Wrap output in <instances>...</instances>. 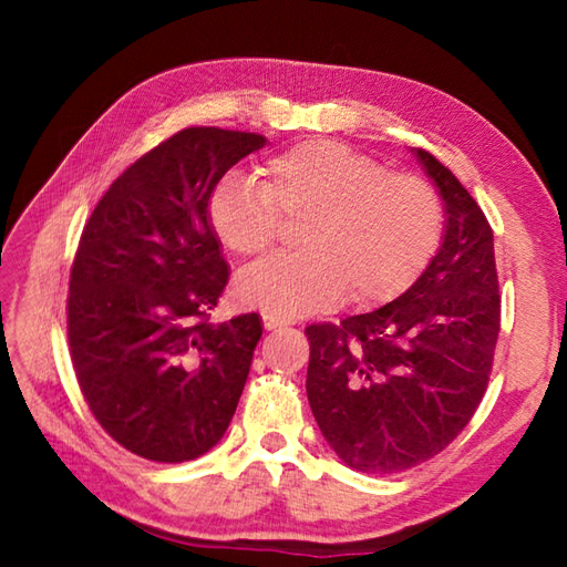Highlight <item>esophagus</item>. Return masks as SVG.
I'll list each match as a JSON object with an SVG mask.
<instances>
[{
  "label": "esophagus",
  "mask_w": 567,
  "mask_h": 567,
  "mask_svg": "<svg viewBox=\"0 0 567 567\" xmlns=\"http://www.w3.org/2000/svg\"><path fill=\"white\" fill-rule=\"evenodd\" d=\"M287 327H290V321H285V319H275V317L265 319V329H268V331H280V329H287Z\"/></svg>",
  "instance_id": "34e87169"
}]
</instances>
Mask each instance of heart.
Masks as SVG:
<instances>
[{
    "mask_svg": "<svg viewBox=\"0 0 567 567\" xmlns=\"http://www.w3.org/2000/svg\"><path fill=\"white\" fill-rule=\"evenodd\" d=\"M305 219L292 258H270L238 275V305L297 319L339 305H382L416 282L441 244L443 207L426 179L336 141H302L268 163V179L228 175L209 199L221 246L256 258L280 219Z\"/></svg>",
    "mask_w": 567,
    "mask_h": 567,
    "instance_id": "b5f03b06",
    "label": "heart"
}]
</instances>
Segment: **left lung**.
Returning <instances> with one entry per match:
<instances>
[{
  "label": "left lung",
  "instance_id": "8db88e82",
  "mask_svg": "<svg viewBox=\"0 0 567 567\" xmlns=\"http://www.w3.org/2000/svg\"><path fill=\"white\" fill-rule=\"evenodd\" d=\"M416 161L443 202V238L419 280L370 315L311 323L307 396L341 461L402 473L441 453L487 390L499 333L495 236L431 153Z\"/></svg>",
  "mask_w": 567,
  "mask_h": 567
}]
</instances>
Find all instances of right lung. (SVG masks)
I'll return each instance as SVG.
<instances>
[{
	"label": "right lung",
	"instance_id": "right-lung-1",
	"mask_svg": "<svg viewBox=\"0 0 567 567\" xmlns=\"http://www.w3.org/2000/svg\"><path fill=\"white\" fill-rule=\"evenodd\" d=\"M262 146L246 131H179L114 179L82 231L68 297L72 368L102 429L146 461L212 451L246 388L262 323L207 319L228 282L209 199Z\"/></svg>",
	"mask_w": 567,
	"mask_h": 567
}]
</instances>
